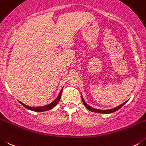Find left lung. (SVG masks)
<instances>
[{
	"label": "left lung",
	"mask_w": 146,
	"mask_h": 146,
	"mask_svg": "<svg viewBox=\"0 0 146 146\" xmlns=\"http://www.w3.org/2000/svg\"><path fill=\"white\" fill-rule=\"evenodd\" d=\"M81 99H82V102L83 103H84V105L85 106V107L86 108L89 110V111H92V112H94V113H104V114H108V113H113L115 112V111H118V110H119V109L121 108L122 107V106H124V104H126L127 103V101H126V102H124V103H122L121 105H120V106H117V107L114 108H111V109H108V110H99V109H96V108H94L91 107V106H89V105L86 103V102H85V100H84V98H83L82 94H81Z\"/></svg>",
	"instance_id": "obj_1"
}]
</instances>
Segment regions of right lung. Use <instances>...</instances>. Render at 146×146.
<instances>
[{
  "label": "right lung",
  "mask_w": 146,
  "mask_h": 146,
  "mask_svg": "<svg viewBox=\"0 0 146 146\" xmlns=\"http://www.w3.org/2000/svg\"><path fill=\"white\" fill-rule=\"evenodd\" d=\"M63 87L62 88V89L60 90V93H59L58 96H57V98H56V99H55L53 102H52L51 103H49V104H48V105H46V106H39V107H31V106H27V105L24 104V103H22V102H20L21 104L24 106L25 108H26L28 109V110H31V111H36V112H43V111H48V110H51V109L53 108L54 107V106H56V105H57V103L59 102L60 98H61L62 92V89H63Z\"/></svg>",
  "instance_id": "1"
}]
</instances>
